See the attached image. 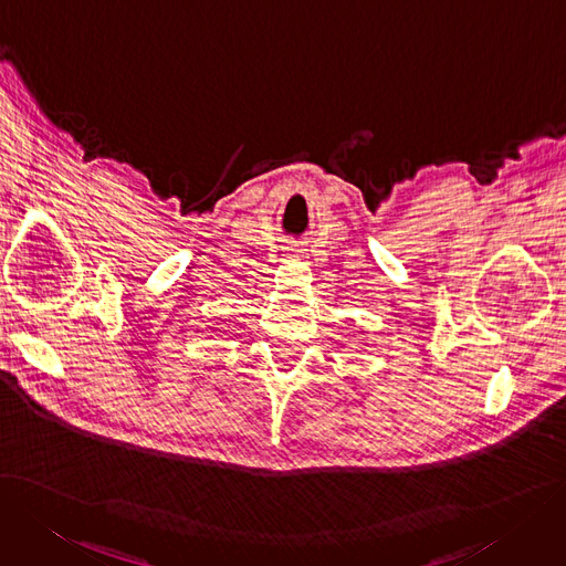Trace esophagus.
Segmentation results:
<instances>
[{"label": "esophagus", "instance_id": "1", "mask_svg": "<svg viewBox=\"0 0 566 566\" xmlns=\"http://www.w3.org/2000/svg\"><path fill=\"white\" fill-rule=\"evenodd\" d=\"M286 259H289V261H303V254H301V251L294 249V251H289Z\"/></svg>", "mask_w": 566, "mask_h": 566}]
</instances>
